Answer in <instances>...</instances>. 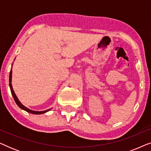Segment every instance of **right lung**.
<instances>
[{"mask_svg": "<svg viewBox=\"0 0 151 151\" xmlns=\"http://www.w3.org/2000/svg\"><path fill=\"white\" fill-rule=\"evenodd\" d=\"M12 70H11V71H10V73H9V87H10V90H11L12 94V96H13V98L14 99V100H15L16 104H17L18 106L20 107V109H22V110L27 111V112L32 113V114H36V115L42 114V113H45L47 112V111H49V110H51V109H48V110L43 111H35L31 110V109L27 108L26 106H24V105L22 104V103L20 102L19 100H18V98H17V96H16L15 93H14V91L13 88H12Z\"/></svg>", "mask_w": 151, "mask_h": 151, "instance_id": "obj_1", "label": "right lung"}]
</instances>
